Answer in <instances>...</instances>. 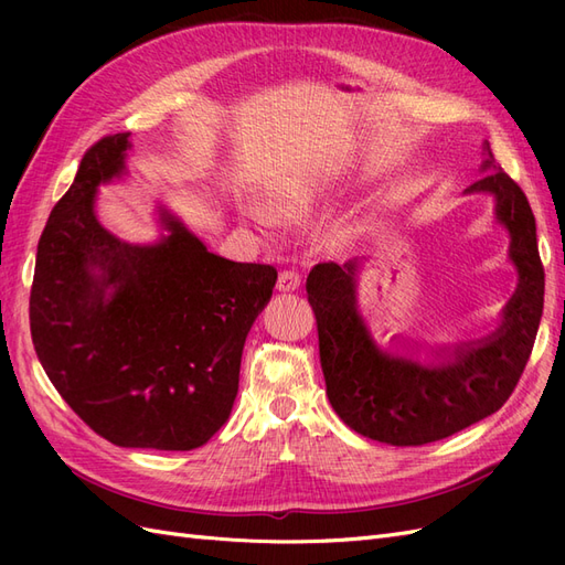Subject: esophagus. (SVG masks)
Masks as SVG:
<instances>
[{
    "mask_svg": "<svg viewBox=\"0 0 565 565\" xmlns=\"http://www.w3.org/2000/svg\"><path fill=\"white\" fill-rule=\"evenodd\" d=\"M299 282H301V278H299L297 270H280V276H278V289H280V292H295V289L299 287Z\"/></svg>",
    "mask_w": 565,
    "mask_h": 565,
    "instance_id": "esophagus-1",
    "label": "esophagus"
}]
</instances>
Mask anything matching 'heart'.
Instances as JSON below:
<instances>
[{"label":"heart","mask_w":565,"mask_h":565,"mask_svg":"<svg viewBox=\"0 0 565 565\" xmlns=\"http://www.w3.org/2000/svg\"><path fill=\"white\" fill-rule=\"evenodd\" d=\"M289 198H292V200L299 202V204H309V202L313 200V191H311V188H301V191H295ZM247 216L254 221V224L270 226V216H268L262 207H249V210H247Z\"/></svg>","instance_id":"obj_1"}]
</instances>
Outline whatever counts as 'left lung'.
Segmentation results:
<instances>
[{"instance_id":"obj_1","label":"left lung","mask_w":565,"mask_h":565,"mask_svg":"<svg viewBox=\"0 0 565 565\" xmlns=\"http://www.w3.org/2000/svg\"><path fill=\"white\" fill-rule=\"evenodd\" d=\"M478 172L483 177L465 195L492 198L494 224L509 233L507 256L519 278L490 334L434 347L393 337V347L384 349L358 303L363 262L318 264L306 278L328 398L365 438L424 446L467 429L507 403L533 351L544 306L535 216L521 188L494 162L488 141Z\"/></svg>"}]
</instances>
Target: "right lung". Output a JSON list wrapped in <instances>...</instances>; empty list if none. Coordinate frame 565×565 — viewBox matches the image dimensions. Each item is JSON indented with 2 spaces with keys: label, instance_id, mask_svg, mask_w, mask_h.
I'll return each instance as SVG.
<instances>
[{
  "label": "right lung",
  "instance_id": "1",
  "mask_svg": "<svg viewBox=\"0 0 565 565\" xmlns=\"http://www.w3.org/2000/svg\"><path fill=\"white\" fill-rule=\"evenodd\" d=\"M131 134L100 139L38 245L30 332L51 384L119 448L193 450L228 419L247 332L278 270L237 264L158 204L160 235L127 243L98 221V188L129 177Z\"/></svg>",
  "mask_w": 565,
  "mask_h": 565
}]
</instances>
